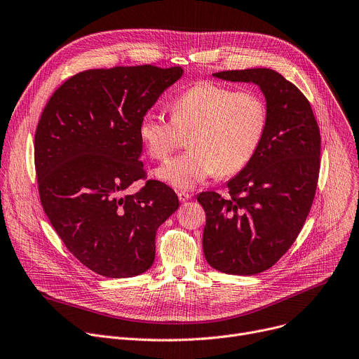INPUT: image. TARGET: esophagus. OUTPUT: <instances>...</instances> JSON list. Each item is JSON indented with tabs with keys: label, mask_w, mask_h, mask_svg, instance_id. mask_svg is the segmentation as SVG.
Returning a JSON list of instances; mask_svg holds the SVG:
<instances>
[{
	"label": "esophagus",
	"mask_w": 359,
	"mask_h": 359,
	"mask_svg": "<svg viewBox=\"0 0 359 359\" xmlns=\"http://www.w3.org/2000/svg\"><path fill=\"white\" fill-rule=\"evenodd\" d=\"M178 200H180L181 203H185V201L191 200V194H189V192H185V191H180V192H178Z\"/></svg>",
	"instance_id": "1"
}]
</instances>
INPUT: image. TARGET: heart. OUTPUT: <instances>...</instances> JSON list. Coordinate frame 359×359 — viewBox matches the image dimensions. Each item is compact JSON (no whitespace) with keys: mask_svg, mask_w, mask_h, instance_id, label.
<instances>
[{"mask_svg":"<svg viewBox=\"0 0 359 359\" xmlns=\"http://www.w3.org/2000/svg\"><path fill=\"white\" fill-rule=\"evenodd\" d=\"M171 119L147 112L140 121L148 155L163 161L188 136L189 151L170 159L155 172L165 184L189 189L215 172L233 175L256 155L267 123L264 100L252 90L203 81L187 89L170 106Z\"/></svg>","mask_w":359,"mask_h":359,"instance_id":"1","label":"heart"}]
</instances>
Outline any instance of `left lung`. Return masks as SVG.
<instances>
[{"mask_svg":"<svg viewBox=\"0 0 359 359\" xmlns=\"http://www.w3.org/2000/svg\"><path fill=\"white\" fill-rule=\"evenodd\" d=\"M255 83L266 97L262 144L227 182L229 198L201 192L205 211L203 250L211 267L252 276L270 269L293 244L312 207L319 177L320 133L309 100L271 69L214 73Z\"/></svg>","mask_w":359,"mask_h":359,"instance_id":"8db88e82","label":"left lung"}]
</instances>
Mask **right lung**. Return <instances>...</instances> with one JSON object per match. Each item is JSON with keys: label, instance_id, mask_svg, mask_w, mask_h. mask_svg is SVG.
I'll use <instances>...</instances> for the list:
<instances>
[{"label": "right lung", "instance_id": "obj_1", "mask_svg": "<svg viewBox=\"0 0 359 359\" xmlns=\"http://www.w3.org/2000/svg\"><path fill=\"white\" fill-rule=\"evenodd\" d=\"M151 65L77 73L53 93L37 125L40 201L69 252L104 278L147 271L158 227L180 207L172 188L145 178L140 121L181 79Z\"/></svg>", "mask_w": 359, "mask_h": 359}]
</instances>
